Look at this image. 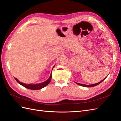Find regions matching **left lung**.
<instances>
[{"instance_id": "left-lung-1", "label": "left lung", "mask_w": 121, "mask_h": 121, "mask_svg": "<svg viewBox=\"0 0 121 121\" xmlns=\"http://www.w3.org/2000/svg\"><path fill=\"white\" fill-rule=\"evenodd\" d=\"M106 78H105L104 79H106ZM104 79H103V80H102L101 81H100V82H99V83H96V84H91V85H85V84H80V83H76L77 84H78V85H80V86H84V87H94V86H97V85H98V84H100V83L102 82V81H103L104 80Z\"/></svg>"}]
</instances>
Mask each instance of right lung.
I'll list each match as a JSON object with an SVG mask.
<instances>
[{
  "label": "right lung",
  "mask_w": 121,
  "mask_h": 121,
  "mask_svg": "<svg viewBox=\"0 0 121 121\" xmlns=\"http://www.w3.org/2000/svg\"><path fill=\"white\" fill-rule=\"evenodd\" d=\"M15 79L16 80V81L19 83L20 85H21L22 86H24V87L30 89H32V90H38V89H40L43 87H44L45 86H46L47 85H48L49 84V83L51 82V79H52V73L51 74V76L49 77V78L48 80H46V81L43 82L42 83H39V84H24L23 83L20 82V81H19L18 80V79L16 78H15Z\"/></svg>",
  "instance_id": "right-lung-1"
}]
</instances>
